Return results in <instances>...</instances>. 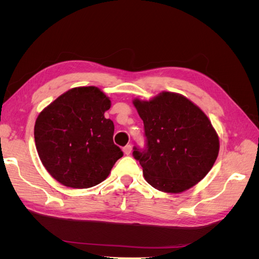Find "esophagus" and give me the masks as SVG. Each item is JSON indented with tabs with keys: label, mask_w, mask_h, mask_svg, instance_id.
<instances>
[{
	"label": "esophagus",
	"mask_w": 259,
	"mask_h": 259,
	"mask_svg": "<svg viewBox=\"0 0 259 259\" xmlns=\"http://www.w3.org/2000/svg\"><path fill=\"white\" fill-rule=\"evenodd\" d=\"M123 152H124V154H126V155L131 154V152H132V146H131V145L125 146V147L123 148Z\"/></svg>",
	"instance_id": "esophagus-1"
}]
</instances>
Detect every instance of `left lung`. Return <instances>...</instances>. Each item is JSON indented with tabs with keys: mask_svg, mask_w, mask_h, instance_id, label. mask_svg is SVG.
Segmentation results:
<instances>
[{
	"mask_svg": "<svg viewBox=\"0 0 259 259\" xmlns=\"http://www.w3.org/2000/svg\"><path fill=\"white\" fill-rule=\"evenodd\" d=\"M133 105L144 121L147 149L134 148L146 182L159 191L180 193L204 178L219 152V138L206 114L177 93L162 92Z\"/></svg>",
	"mask_w": 259,
	"mask_h": 259,
	"instance_id": "1",
	"label": "left lung"
}]
</instances>
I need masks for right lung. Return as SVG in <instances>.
Listing matches in <instances>:
<instances>
[{
	"instance_id": "right-lung-1",
	"label": "right lung",
	"mask_w": 259,
	"mask_h": 259,
	"mask_svg": "<svg viewBox=\"0 0 259 259\" xmlns=\"http://www.w3.org/2000/svg\"><path fill=\"white\" fill-rule=\"evenodd\" d=\"M111 100L96 86L67 91L44 108L34 125L37 154L58 183L75 189L100 184L123 155L105 112Z\"/></svg>"
}]
</instances>
